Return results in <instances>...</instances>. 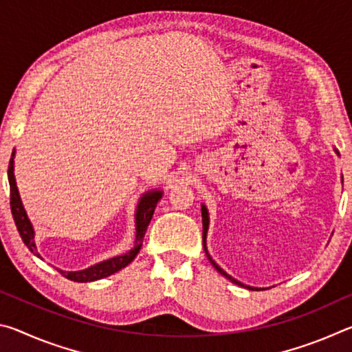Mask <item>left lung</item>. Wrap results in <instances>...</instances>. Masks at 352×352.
<instances>
[{"label":"left lung","mask_w":352,"mask_h":352,"mask_svg":"<svg viewBox=\"0 0 352 352\" xmlns=\"http://www.w3.org/2000/svg\"><path fill=\"white\" fill-rule=\"evenodd\" d=\"M338 153V152H337ZM201 220H204V247H205V252H206V256H208V259H210V262L211 264L214 265V269H216L220 275H223L226 279H230L231 283H234V284H237V285H242V287H247V289H252V290H258L256 287H248V285H243L242 283H239V281H236V279L233 278V276H230L228 273L226 272H223L222 269H220V267L216 264V262H214L212 259H211V256L208 254V250H206V233H208V223H210V219H208V211H206V208H205V205L201 206Z\"/></svg>","instance_id":"8db88e82"}]
</instances>
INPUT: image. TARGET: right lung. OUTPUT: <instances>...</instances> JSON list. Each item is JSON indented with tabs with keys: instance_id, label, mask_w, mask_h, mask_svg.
<instances>
[{
	"instance_id": "add662e5",
	"label": "right lung",
	"mask_w": 352,
	"mask_h": 352,
	"mask_svg": "<svg viewBox=\"0 0 352 352\" xmlns=\"http://www.w3.org/2000/svg\"><path fill=\"white\" fill-rule=\"evenodd\" d=\"M8 178H9V184H10V210H12V216H14L16 230L21 236L25 245L31 250L34 254H37V247H35L34 242V230L32 225L29 222V219L26 216L25 208H23L19 189H16V183H15V177H14V152H12V158L9 162V170H8ZM162 199V192L160 190H155V192H148L146 195H142L141 201L138 205V211H136V241H135V248L130 250L127 254L124 256H116V258H111L109 261L100 262V264H96L90 267V269L80 270V272H63L58 270L62 275L71 279V281L76 283H90V281H96V279H102L113 275V273L119 272L124 267L129 265L130 262L135 259V256L140 253V250L142 247V241H144V234L147 231V226L151 223L152 216L155 208H157L158 200Z\"/></svg>"
}]
</instances>
